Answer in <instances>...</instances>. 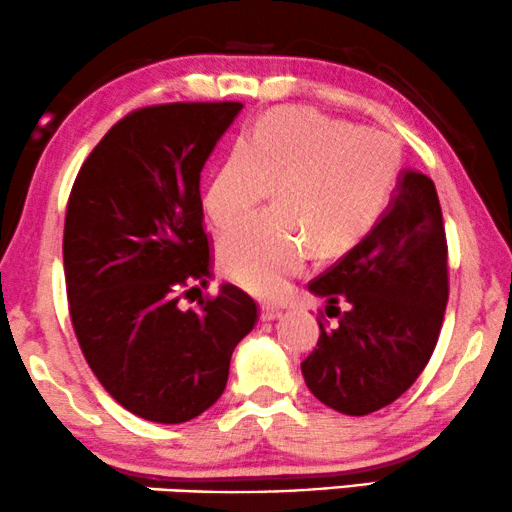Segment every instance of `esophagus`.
Segmentation results:
<instances>
[{
    "mask_svg": "<svg viewBox=\"0 0 512 512\" xmlns=\"http://www.w3.org/2000/svg\"><path fill=\"white\" fill-rule=\"evenodd\" d=\"M259 318H262L264 322H271V320L283 318V308L273 306V304H264L262 308H259Z\"/></svg>",
    "mask_w": 512,
    "mask_h": 512,
    "instance_id": "obj_1",
    "label": "esophagus"
}]
</instances>
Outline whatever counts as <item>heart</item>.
I'll return each mask as SVG.
<instances>
[{"label":"heart","mask_w":512,"mask_h":512,"mask_svg":"<svg viewBox=\"0 0 512 512\" xmlns=\"http://www.w3.org/2000/svg\"><path fill=\"white\" fill-rule=\"evenodd\" d=\"M401 169L399 143L371 127L285 106L259 118L229 150L204 192L218 227L253 211L266 194L271 211L253 215L220 241V264L234 283L276 297L315 257L355 248L376 227Z\"/></svg>","instance_id":"heart-1"}]
</instances>
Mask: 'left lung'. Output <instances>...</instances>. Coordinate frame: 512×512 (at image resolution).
I'll use <instances>...</instances> for the list:
<instances>
[{"instance_id":"left-lung-1","label":"left lung","mask_w":512,"mask_h":512,"mask_svg":"<svg viewBox=\"0 0 512 512\" xmlns=\"http://www.w3.org/2000/svg\"><path fill=\"white\" fill-rule=\"evenodd\" d=\"M308 290L327 299V315L338 320L318 322V348L301 364L308 390L345 415L390 406L427 366L448 304V243L434 181L403 169L376 227Z\"/></svg>"}]
</instances>
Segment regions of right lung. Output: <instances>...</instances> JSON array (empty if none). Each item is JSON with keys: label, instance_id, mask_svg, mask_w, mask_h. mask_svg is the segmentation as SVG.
Instances as JSON below:
<instances>
[{"label": "right lung", "instance_id": "add662e5", "mask_svg": "<svg viewBox=\"0 0 512 512\" xmlns=\"http://www.w3.org/2000/svg\"><path fill=\"white\" fill-rule=\"evenodd\" d=\"M241 109L129 113L71 187L62 243L71 322L104 390L143 420L181 424L211 408L234 348L255 327L257 306L239 287L220 285L197 311H183L178 290L213 276L201 169Z\"/></svg>", "mask_w": 512, "mask_h": 512}]
</instances>
